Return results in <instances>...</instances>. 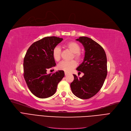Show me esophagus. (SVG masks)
<instances>
[{"mask_svg":"<svg viewBox=\"0 0 131 131\" xmlns=\"http://www.w3.org/2000/svg\"><path fill=\"white\" fill-rule=\"evenodd\" d=\"M64 74H65V75H68L69 74V73H68V72H64Z\"/></svg>","mask_w":131,"mask_h":131,"instance_id":"1","label":"esophagus"}]
</instances>
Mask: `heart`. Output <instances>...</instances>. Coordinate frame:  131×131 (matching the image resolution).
I'll return each instance as SVG.
<instances>
[{
    "label": "heart",
    "instance_id": "b5f03b06",
    "mask_svg": "<svg viewBox=\"0 0 131 131\" xmlns=\"http://www.w3.org/2000/svg\"><path fill=\"white\" fill-rule=\"evenodd\" d=\"M66 46L70 50L74 53V57L77 60L81 59V54L80 52V46L79 44L75 42H70L66 44ZM61 49L60 47L56 46L53 49L52 54L53 59L56 61H60L61 58ZM77 66V63L75 61L72 60L70 61H62L57 66L58 69L63 70L66 72H69L72 69H73Z\"/></svg>",
    "mask_w": 131,
    "mask_h": 131
}]
</instances>
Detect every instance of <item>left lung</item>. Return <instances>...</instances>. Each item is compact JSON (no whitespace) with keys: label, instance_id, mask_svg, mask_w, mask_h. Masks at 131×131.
Wrapping results in <instances>:
<instances>
[{"label":"left lung","instance_id":"obj_1","mask_svg":"<svg viewBox=\"0 0 131 131\" xmlns=\"http://www.w3.org/2000/svg\"><path fill=\"white\" fill-rule=\"evenodd\" d=\"M76 40L82 44L85 50L83 61L76 68L84 75L78 78L73 74L70 87L76 96L88 99L96 94L104 83L107 74V57L104 49L92 39L80 37Z\"/></svg>","mask_w":131,"mask_h":131}]
</instances>
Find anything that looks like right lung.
<instances>
[{
	"mask_svg": "<svg viewBox=\"0 0 131 131\" xmlns=\"http://www.w3.org/2000/svg\"><path fill=\"white\" fill-rule=\"evenodd\" d=\"M55 36L46 37L29 47L24 58V78L31 92L39 98L50 97L55 93L58 83L64 76L63 70L52 74L47 71L56 66L53 49L62 41Z\"/></svg>",
	"mask_w": 131,
	"mask_h": 131,
	"instance_id": "1",
	"label": "right lung"
}]
</instances>
